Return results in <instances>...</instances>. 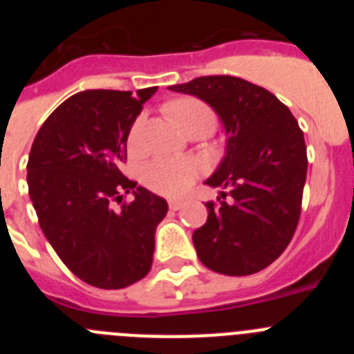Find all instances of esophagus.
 Wrapping results in <instances>:
<instances>
[{
  "label": "esophagus",
  "instance_id": "esophagus-1",
  "mask_svg": "<svg viewBox=\"0 0 354 354\" xmlns=\"http://www.w3.org/2000/svg\"><path fill=\"white\" fill-rule=\"evenodd\" d=\"M168 207H170L171 211H179V209L184 207V200H170V202H168Z\"/></svg>",
  "mask_w": 354,
  "mask_h": 354
}]
</instances>
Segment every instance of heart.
<instances>
[{"mask_svg":"<svg viewBox=\"0 0 354 354\" xmlns=\"http://www.w3.org/2000/svg\"><path fill=\"white\" fill-rule=\"evenodd\" d=\"M167 111L184 131L195 124H202L211 133L216 127L214 111L205 102L193 97H184V99L170 102L167 106ZM142 131L143 117H138L134 120L129 133V145L133 150H140L142 147ZM198 174V165L189 158H156L143 167L142 183L150 192L175 196L186 192L187 187L195 183Z\"/></svg>","mask_w":354,"mask_h":354,"instance_id":"obj_1","label":"heart"}]
</instances>
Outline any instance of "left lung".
Here are the masks:
<instances>
[{
    "instance_id": "obj_1",
    "label": "left lung",
    "mask_w": 354,
    "mask_h": 354,
    "mask_svg": "<svg viewBox=\"0 0 354 354\" xmlns=\"http://www.w3.org/2000/svg\"><path fill=\"white\" fill-rule=\"evenodd\" d=\"M214 108L227 129V156L209 186L205 225L193 232L202 264L230 277L264 270L289 246L306 180V145L298 120L270 90L234 76H202L170 86Z\"/></svg>"
}]
</instances>
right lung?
<instances>
[{"label": "right lung", "instance_id": "1", "mask_svg": "<svg viewBox=\"0 0 354 354\" xmlns=\"http://www.w3.org/2000/svg\"><path fill=\"white\" fill-rule=\"evenodd\" d=\"M156 90L76 93L49 115L31 145L28 192L44 236L72 273L99 289L147 277L156 227L168 212L167 200L120 171L131 126ZM127 192L135 195L131 203L123 200Z\"/></svg>", "mask_w": 354, "mask_h": 354}]
</instances>
